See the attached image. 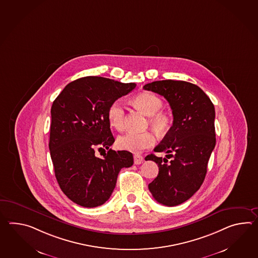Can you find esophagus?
Returning <instances> with one entry per match:
<instances>
[{
	"label": "esophagus",
	"mask_w": 258,
	"mask_h": 258,
	"mask_svg": "<svg viewBox=\"0 0 258 258\" xmlns=\"http://www.w3.org/2000/svg\"><path fill=\"white\" fill-rule=\"evenodd\" d=\"M133 158H134V164L135 165H140V164L143 163V157L142 155H135L133 156Z\"/></svg>",
	"instance_id": "obj_1"
}]
</instances>
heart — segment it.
I'll use <instances>...</instances> for the list:
<instances>
[{
	"label": "heart",
	"instance_id": "b5f03b06",
	"mask_svg": "<svg viewBox=\"0 0 258 258\" xmlns=\"http://www.w3.org/2000/svg\"><path fill=\"white\" fill-rule=\"evenodd\" d=\"M132 103L144 115H149L150 126L157 134L164 136L171 130L172 116L161 110L163 107V101L159 96L153 92H141L132 98ZM107 120L110 126L116 131H122L124 128L125 110L120 102L115 101L110 104L107 111ZM155 143V136L151 132H128L118 137L116 145L119 149L133 154H140L152 147Z\"/></svg>",
	"mask_w": 258,
	"mask_h": 258
}]
</instances>
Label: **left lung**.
<instances>
[{
    "label": "left lung",
    "instance_id": "left-lung-1",
    "mask_svg": "<svg viewBox=\"0 0 258 258\" xmlns=\"http://www.w3.org/2000/svg\"><path fill=\"white\" fill-rule=\"evenodd\" d=\"M143 89L166 98L173 114L171 130L155 148L172 159L154 154L145 157L159 167L148 188L159 204L178 206L195 195L206 178L216 145L215 107L202 89L182 80H158Z\"/></svg>",
    "mask_w": 258,
    "mask_h": 258
}]
</instances>
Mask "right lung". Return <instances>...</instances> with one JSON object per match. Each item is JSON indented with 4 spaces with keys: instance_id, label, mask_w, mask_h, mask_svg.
I'll return each mask as SVG.
<instances>
[{
    "instance_id": "1",
    "label": "right lung",
    "mask_w": 258,
    "mask_h": 258,
    "mask_svg": "<svg viewBox=\"0 0 258 258\" xmlns=\"http://www.w3.org/2000/svg\"><path fill=\"white\" fill-rule=\"evenodd\" d=\"M135 87L89 76L69 83L52 103L49 149L55 178L63 194L79 206L103 205L121 168L133 165L132 153L109 149L115 139L107 111ZM105 149L109 151L103 158H98L97 151Z\"/></svg>"
}]
</instances>
